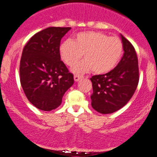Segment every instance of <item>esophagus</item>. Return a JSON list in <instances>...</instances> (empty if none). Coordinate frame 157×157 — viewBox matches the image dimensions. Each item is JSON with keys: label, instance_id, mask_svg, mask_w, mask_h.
<instances>
[{"label": "esophagus", "instance_id": "esophagus-1", "mask_svg": "<svg viewBox=\"0 0 157 157\" xmlns=\"http://www.w3.org/2000/svg\"><path fill=\"white\" fill-rule=\"evenodd\" d=\"M82 76H80V75H74V80H75L76 82L79 81V80H80V79L82 78Z\"/></svg>", "mask_w": 157, "mask_h": 157}]
</instances>
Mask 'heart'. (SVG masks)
<instances>
[{
  "instance_id": "obj_1",
  "label": "heart",
  "mask_w": 157,
  "mask_h": 157,
  "mask_svg": "<svg viewBox=\"0 0 157 157\" xmlns=\"http://www.w3.org/2000/svg\"><path fill=\"white\" fill-rule=\"evenodd\" d=\"M124 51L123 43L118 37L108 36L100 32L87 31L77 33L74 41L66 40L59 46L62 60L72 66L76 73H83L92 70L96 74H103L112 70L121 59Z\"/></svg>"
}]
</instances>
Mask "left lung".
Instances as JSON below:
<instances>
[{
	"instance_id": "obj_1",
	"label": "left lung",
	"mask_w": 157,
	"mask_h": 157,
	"mask_svg": "<svg viewBox=\"0 0 157 157\" xmlns=\"http://www.w3.org/2000/svg\"><path fill=\"white\" fill-rule=\"evenodd\" d=\"M124 55L113 70L93 76L91 106L102 114L113 113L126 105L138 84V63L133 45L121 34Z\"/></svg>"
}]
</instances>
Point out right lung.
<instances>
[{
  "mask_svg": "<svg viewBox=\"0 0 157 157\" xmlns=\"http://www.w3.org/2000/svg\"><path fill=\"white\" fill-rule=\"evenodd\" d=\"M70 29L46 28L33 35L22 51L21 85L28 100L43 111L58 108L74 83L73 75L69 73L59 54L61 39Z\"/></svg>",
  "mask_w": 157,
  "mask_h": 157,
  "instance_id": "1",
  "label": "right lung"
}]
</instances>
